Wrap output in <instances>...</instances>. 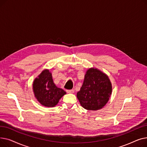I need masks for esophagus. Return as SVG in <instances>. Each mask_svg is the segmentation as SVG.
<instances>
[{
  "mask_svg": "<svg viewBox=\"0 0 147 147\" xmlns=\"http://www.w3.org/2000/svg\"><path fill=\"white\" fill-rule=\"evenodd\" d=\"M67 92L68 94H73L74 92V90L73 89L71 90H67Z\"/></svg>",
  "mask_w": 147,
  "mask_h": 147,
  "instance_id": "esophagus-1",
  "label": "esophagus"
}]
</instances>
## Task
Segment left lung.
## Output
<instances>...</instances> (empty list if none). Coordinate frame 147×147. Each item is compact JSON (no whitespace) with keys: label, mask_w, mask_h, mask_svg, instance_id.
<instances>
[{"label":"left lung","mask_w":147,"mask_h":147,"mask_svg":"<svg viewBox=\"0 0 147 147\" xmlns=\"http://www.w3.org/2000/svg\"><path fill=\"white\" fill-rule=\"evenodd\" d=\"M111 82L105 73L96 68H89L86 71L77 98L84 109L96 111L102 109L112 94Z\"/></svg>","instance_id":"8db88e82"}]
</instances>
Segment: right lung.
Instances as JSON below:
<instances>
[{
  "label": "right lung",
  "instance_id": "right-lung-1",
  "mask_svg": "<svg viewBox=\"0 0 147 147\" xmlns=\"http://www.w3.org/2000/svg\"><path fill=\"white\" fill-rule=\"evenodd\" d=\"M33 91L37 101L46 107L56 106L59 99L66 94L63 89L54 83L49 69H45L34 79Z\"/></svg>",
  "mask_w": 147,
  "mask_h": 147
}]
</instances>
